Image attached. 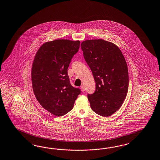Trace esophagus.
<instances>
[{
	"label": "esophagus",
	"mask_w": 160,
	"mask_h": 160,
	"mask_svg": "<svg viewBox=\"0 0 160 160\" xmlns=\"http://www.w3.org/2000/svg\"><path fill=\"white\" fill-rule=\"evenodd\" d=\"M81 88V90H82V92H85V86H83V85H82Z\"/></svg>",
	"instance_id": "34e87169"
}]
</instances>
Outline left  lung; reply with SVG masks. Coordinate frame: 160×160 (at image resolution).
Masks as SVG:
<instances>
[{
  "instance_id": "1",
  "label": "left lung",
  "mask_w": 160,
  "mask_h": 160,
  "mask_svg": "<svg viewBox=\"0 0 160 160\" xmlns=\"http://www.w3.org/2000/svg\"><path fill=\"white\" fill-rule=\"evenodd\" d=\"M81 46L96 82L94 93L88 95L91 108L98 115L109 117L121 107L127 95V62L118 47L110 42L86 40Z\"/></svg>"
}]
</instances>
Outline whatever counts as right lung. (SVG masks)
<instances>
[{"label":"right lung","mask_w":160,"mask_h":160,"mask_svg":"<svg viewBox=\"0 0 160 160\" xmlns=\"http://www.w3.org/2000/svg\"><path fill=\"white\" fill-rule=\"evenodd\" d=\"M79 46V41L68 39L46 42L38 50L33 62L31 78L34 94L42 106L58 117L73 108L81 92L71 85L67 72Z\"/></svg>","instance_id":"right-lung-1"}]
</instances>
